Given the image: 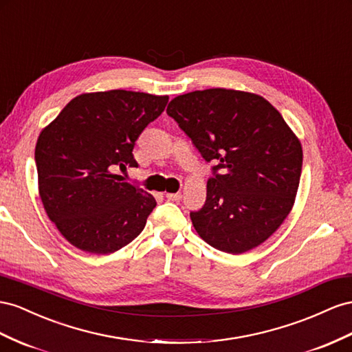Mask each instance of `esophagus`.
<instances>
[{
    "label": "esophagus",
    "instance_id": "obj_1",
    "mask_svg": "<svg viewBox=\"0 0 352 352\" xmlns=\"http://www.w3.org/2000/svg\"><path fill=\"white\" fill-rule=\"evenodd\" d=\"M166 198L167 199H170V201H179L180 198H182V194L180 192H168V194H166Z\"/></svg>",
    "mask_w": 352,
    "mask_h": 352
}]
</instances>
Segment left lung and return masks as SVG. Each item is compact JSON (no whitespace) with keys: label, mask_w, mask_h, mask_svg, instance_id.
<instances>
[{"label":"left lung","mask_w":352,"mask_h":352,"mask_svg":"<svg viewBox=\"0 0 352 352\" xmlns=\"http://www.w3.org/2000/svg\"><path fill=\"white\" fill-rule=\"evenodd\" d=\"M198 153L216 166L191 221L214 249L240 254L262 244L290 213L302 172V146L281 113L259 94L197 90L167 107Z\"/></svg>","instance_id":"left-lung-1"}]
</instances>
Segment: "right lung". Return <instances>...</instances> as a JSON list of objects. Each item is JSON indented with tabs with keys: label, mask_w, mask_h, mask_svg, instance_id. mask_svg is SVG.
Masks as SVG:
<instances>
[{
	"label": "right lung",
	"mask_w": 352,
	"mask_h": 352,
	"mask_svg": "<svg viewBox=\"0 0 352 352\" xmlns=\"http://www.w3.org/2000/svg\"><path fill=\"white\" fill-rule=\"evenodd\" d=\"M168 96L109 90L74 98L41 133L35 164L44 210L77 249L108 254L144 231L155 198L118 175Z\"/></svg>",
	"instance_id": "obj_1"
}]
</instances>
